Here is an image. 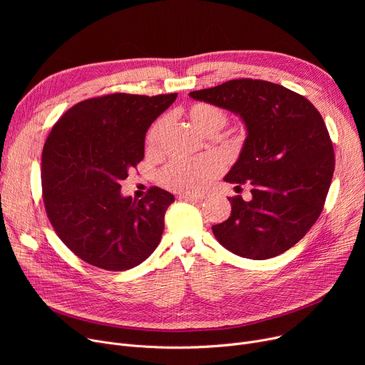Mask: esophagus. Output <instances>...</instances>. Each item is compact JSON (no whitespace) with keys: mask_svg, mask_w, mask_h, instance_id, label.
Returning a JSON list of instances; mask_svg holds the SVG:
<instances>
[{"mask_svg":"<svg viewBox=\"0 0 365 365\" xmlns=\"http://www.w3.org/2000/svg\"><path fill=\"white\" fill-rule=\"evenodd\" d=\"M179 200L189 201V202H198V201H202V197L201 195H190V194H180Z\"/></svg>","mask_w":365,"mask_h":365,"instance_id":"34e87169","label":"esophagus"}]
</instances>
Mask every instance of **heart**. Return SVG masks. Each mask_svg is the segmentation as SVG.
Listing matches in <instances>:
<instances>
[{
  "instance_id": "obj_1",
  "label": "heart",
  "mask_w": 365,
  "mask_h": 365,
  "mask_svg": "<svg viewBox=\"0 0 365 365\" xmlns=\"http://www.w3.org/2000/svg\"><path fill=\"white\" fill-rule=\"evenodd\" d=\"M189 118L192 124L205 134H215L227 121V115L219 106L210 103H195L189 109ZM165 118H160L152 124L146 134V148L155 152L160 148ZM220 170V163L210 155L194 160H175L168 163L160 173V182L178 192H197Z\"/></svg>"
}]
</instances>
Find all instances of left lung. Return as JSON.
I'll return each mask as SVG.
<instances>
[{
  "instance_id": "1",
  "label": "left lung",
  "mask_w": 365,
  "mask_h": 365,
  "mask_svg": "<svg viewBox=\"0 0 365 365\" xmlns=\"http://www.w3.org/2000/svg\"><path fill=\"white\" fill-rule=\"evenodd\" d=\"M189 96L240 115L247 128L225 180L250 182L252 200L227 198L232 212L212 227L216 240L253 260L287 252L319 217L333 178L334 149L321 113L303 96L263 80H231Z\"/></svg>"
}]
</instances>
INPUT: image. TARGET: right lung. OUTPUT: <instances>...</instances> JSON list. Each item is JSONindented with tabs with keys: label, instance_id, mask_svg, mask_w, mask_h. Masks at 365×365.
Wrapping results in <instances>:
<instances>
[{
	"label": "right lung",
	"instance_id": "1",
	"mask_svg": "<svg viewBox=\"0 0 365 365\" xmlns=\"http://www.w3.org/2000/svg\"><path fill=\"white\" fill-rule=\"evenodd\" d=\"M178 93H113L68 109L44 143L43 198L48 220L69 250L106 271H127L161 241L175 201L152 186L142 200L123 197L120 182L145 157V134Z\"/></svg>",
	"mask_w": 365,
	"mask_h": 365
}]
</instances>
